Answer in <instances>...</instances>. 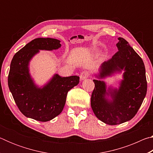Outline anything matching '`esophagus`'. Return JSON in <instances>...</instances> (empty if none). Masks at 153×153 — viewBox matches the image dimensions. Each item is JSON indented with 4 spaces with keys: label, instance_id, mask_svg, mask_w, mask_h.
I'll use <instances>...</instances> for the list:
<instances>
[{
    "label": "esophagus",
    "instance_id": "esophagus-1",
    "mask_svg": "<svg viewBox=\"0 0 153 153\" xmlns=\"http://www.w3.org/2000/svg\"><path fill=\"white\" fill-rule=\"evenodd\" d=\"M89 75H90V74L86 71H84L82 72L81 74H80V76H79L80 79H81V80L85 79L86 78H87V77H89Z\"/></svg>",
    "mask_w": 153,
    "mask_h": 153
}]
</instances>
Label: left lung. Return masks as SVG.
<instances>
[{"instance_id":"obj_1","label":"left lung","mask_w":153,"mask_h":153,"mask_svg":"<svg viewBox=\"0 0 153 153\" xmlns=\"http://www.w3.org/2000/svg\"><path fill=\"white\" fill-rule=\"evenodd\" d=\"M118 51L100 67V78L124 69L119 89L106 90L105 82L93 79L95 87L91 96V107L97 117L108 125L131 120L138 112L146 94V71L142 58L123 38H118ZM110 95L111 100L105 98Z\"/></svg>"}]
</instances>
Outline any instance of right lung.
<instances>
[{"instance_id":"1","label":"right lung","mask_w":153,"mask_h":153,"mask_svg":"<svg viewBox=\"0 0 153 153\" xmlns=\"http://www.w3.org/2000/svg\"><path fill=\"white\" fill-rule=\"evenodd\" d=\"M60 40L38 38L27 43L13 57L8 76L10 91L19 111L25 117L48 121L60 114L69 90L77 86L79 77H61L55 74L42 88L36 86L29 73V63L39 50L61 47Z\"/></svg>"}]
</instances>
